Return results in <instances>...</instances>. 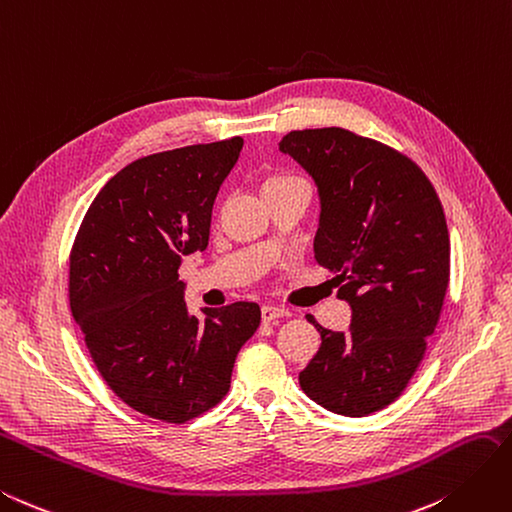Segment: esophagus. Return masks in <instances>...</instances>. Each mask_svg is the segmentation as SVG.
<instances>
[{"label":"esophagus","mask_w":512,"mask_h":512,"mask_svg":"<svg viewBox=\"0 0 512 512\" xmlns=\"http://www.w3.org/2000/svg\"><path fill=\"white\" fill-rule=\"evenodd\" d=\"M262 321H275V319H284V316H290V310L282 308V306H275V303H267V306H262Z\"/></svg>","instance_id":"1"}]
</instances>
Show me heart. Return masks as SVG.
Returning a JSON list of instances; mask_svg holds the SVG:
<instances>
[{"instance_id": "b5f03b06", "label": "heart", "mask_w": 512, "mask_h": 512, "mask_svg": "<svg viewBox=\"0 0 512 512\" xmlns=\"http://www.w3.org/2000/svg\"><path fill=\"white\" fill-rule=\"evenodd\" d=\"M290 178H295V176H288V174H275V176L267 178L265 187H267V185H275V183H284V181H290Z\"/></svg>"}]
</instances>
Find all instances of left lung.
<instances>
[{
	"instance_id": "obj_1",
	"label": "left lung",
	"mask_w": 512,
	"mask_h": 512,
	"mask_svg": "<svg viewBox=\"0 0 512 512\" xmlns=\"http://www.w3.org/2000/svg\"><path fill=\"white\" fill-rule=\"evenodd\" d=\"M280 150L321 198L314 258L336 273L351 331H321L299 372L314 403L362 418L403 394L426 353L450 280V239L435 187L407 155L340 127L290 131Z\"/></svg>"
}]
</instances>
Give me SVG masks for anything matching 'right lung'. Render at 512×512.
Wrapping results in <instances>:
<instances>
[{
  "mask_svg": "<svg viewBox=\"0 0 512 512\" xmlns=\"http://www.w3.org/2000/svg\"><path fill=\"white\" fill-rule=\"evenodd\" d=\"M241 148L230 137L129 163L77 230L73 319L105 383L148 418L183 424L222 403L234 359L260 325L252 301L191 316L178 280L183 256L209 245L213 202Z\"/></svg>",
  "mask_w": 512,
  "mask_h": 512,
  "instance_id": "obj_1",
  "label": "right lung"
}]
</instances>
